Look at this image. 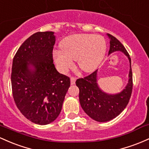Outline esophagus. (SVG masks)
Masks as SVG:
<instances>
[{
	"label": "esophagus",
	"instance_id": "esophagus-1",
	"mask_svg": "<svg viewBox=\"0 0 149 149\" xmlns=\"http://www.w3.org/2000/svg\"><path fill=\"white\" fill-rule=\"evenodd\" d=\"M76 78L74 77H71V85H74L75 83H76Z\"/></svg>",
	"mask_w": 149,
	"mask_h": 149
}]
</instances>
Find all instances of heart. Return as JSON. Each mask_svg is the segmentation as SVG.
I'll return each mask as SVG.
<instances>
[{
	"mask_svg": "<svg viewBox=\"0 0 149 149\" xmlns=\"http://www.w3.org/2000/svg\"><path fill=\"white\" fill-rule=\"evenodd\" d=\"M62 50L53 52L54 61L61 72L66 71L77 60L78 66L85 72H92L103 60L107 45L102 36L73 35L66 37L61 44Z\"/></svg>",
	"mask_w": 149,
	"mask_h": 149,
	"instance_id": "b5f03b06",
	"label": "heart"
}]
</instances>
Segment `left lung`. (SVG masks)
Returning <instances> with one entry per match:
<instances>
[{
    "instance_id": "left-lung-1",
    "label": "left lung",
    "mask_w": 149,
    "mask_h": 149,
    "mask_svg": "<svg viewBox=\"0 0 149 149\" xmlns=\"http://www.w3.org/2000/svg\"><path fill=\"white\" fill-rule=\"evenodd\" d=\"M109 39L108 55L115 52H122L130 61L128 83L122 91L116 94H108L99 87L97 70L92 74L76 81L79 88V101L84 112L93 120L105 122L113 120L120 114L130 101L132 92V72L131 58L123 45L114 36L107 34Z\"/></svg>"
}]
</instances>
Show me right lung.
I'll use <instances>...</instances> for the list:
<instances>
[{"instance_id":"obj_1","label":"right lung","mask_w":149,"mask_h":149,"mask_svg":"<svg viewBox=\"0 0 149 149\" xmlns=\"http://www.w3.org/2000/svg\"><path fill=\"white\" fill-rule=\"evenodd\" d=\"M54 32H38L27 38L13 61L11 84L17 108L27 120L46 125L59 115L70 78L57 71L52 52Z\"/></svg>"}]
</instances>
